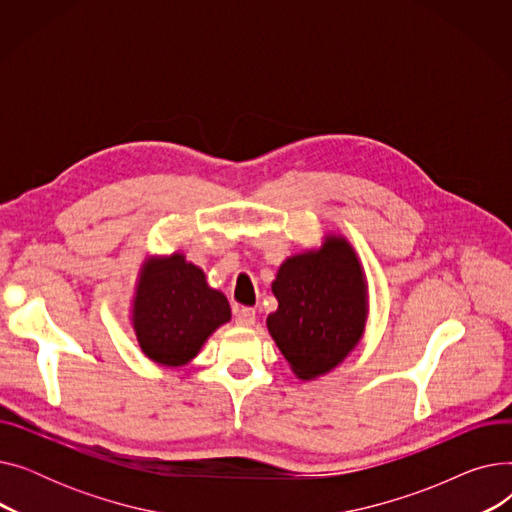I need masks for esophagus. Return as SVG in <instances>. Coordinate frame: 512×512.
<instances>
[{
  "mask_svg": "<svg viewBox=\"0 0 512 512\" xmlns=\"http://www.w3.org/2000/svg\"><path fill=\"white\" fill-rule=\"evenodd\" d=\"M234 321L238 326H253L255 324V309L251 307H236Z\"/></svg>",
  "mask_w": 512,
  "mask_h": 512,
  "instance_id": "34e87169",
  "label": "esophagus"
}]
</instances>
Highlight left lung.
I'll return each mask as SVG.
<instances>
[{"instance_id": "8db88e82", "label": "left lung", "mask_w": 512, "mask_h": 512, "mask_svg": "<svg viewBox=\"0 0 512 512\" xmlns=\"http://www.w3.org/2000/svg\"><path fill=\"white\" fill-rule=\"evenodd\" d=\"M272 290L278 311L267 317V330L299 378L328 373L363 336L365 280L344 238L330 236L317 253L286 259Z\"/></svg>"}]
</instances>
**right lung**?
Segmentation results:
<instances>
[{
  "mask_svg": "<svg viewBox=\"0 0 512 512\" xmlns=\"http://www.w3.org/2000/svg\"><path fill=\"white\" fill-rule=\"evenodd\" d=\"M228 319L224 294L209 288L203 270L182 255L153 259L143 267L134 299V330L143 353L155 363H188Z\"/></svg>",
  "mask_w": 512,
  "mask_h": 512,
  "instance_id": "add662e5",
  "label": "right lung"
}]
</instances>
